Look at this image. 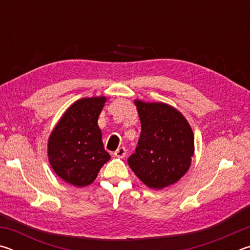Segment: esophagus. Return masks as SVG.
<instances>
[{"instance_id": "1", "label": "esophagus", "mask_w": 250, "mask_h": 250, "mask_svg": "<svg viewBox=\"0 0 250 250\" xmlns=\"http://www.w3.org/2000/svg\"><path fill=\"white\" fill-rule=\"evenodd\" d=\"M115 154L116 156H118V158H124V156H125V154H126V150H125V146H120V147H118L117 149V151L115 152Z\"/></svg>"}]
</instances>
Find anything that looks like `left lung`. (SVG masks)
I'll use <instances>...</instances> for the list:
<instances>
[{"label":"left lung","mask_w":250,"mask_h":250,"mask_svg":"<svg viewBox=\"0 0 250 250\" xmlns=\"http://www.w3.org/2000/svg\"><path fill=\"white\" fill-rule=\"evenodd\" d=\"M141 133L128 164L151 188L161 189L179 181L191 166L193 131L188 122L171 105L135 101Z\"/></svg>","instance_id":"left-lung-1"}]
</instances>
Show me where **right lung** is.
Wrapping results in <instances>:
<instances>
[{"instance_id": "right-lung-1", "label": "right lung", "mask_w": 250, "mask_h": 250, "mask_svg": "<svg viewBox=\"0 0 250 250\" xmlns=\"http://www.w3.org/2000/svg\"><path fill=\"white\" fill-rule=\"evenodd\" d=\"M104 103V97L77 100L49 137L50 166L58 176L78 188L91 184L110 159L97 124Z\"/></svg>"}]
</instances>
